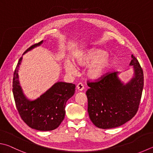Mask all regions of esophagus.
Listing matches in <instances>:
<instances>
[{
  "label": "esophagus",
  "instance_id": "esophagus-1",
  "mask_svg": "<svg viewBox=\"0 0 153 153\" xmlns=\"http://www.w3.org/2000/svg\"><path fill=\"white\" fill-rule=\"evenodd\" d=\"M77 89L78 91H82L84 89V85L82 83H79L77 85Z\"/></svg>",
  "mask_w": 153,
  "mask_h": 153
}]
</instances>
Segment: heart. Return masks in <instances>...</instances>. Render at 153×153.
Wrapping results in <instances>:
<instances>
[{
	"mask_svg": "<svg viewBox=\"0 0 153 153\" xmlns=\"http://www.w3.org/2000/svg\"><path fill=\"white\" fill-rule=\"evenodd\" d=\"M75 62L80 66L90 65L87 70L88 76L91 79H97L104 76L112 65V61L106 51L94 48L77 54L75 57ZM64 66L69 73L76 71V65L70 61H66Z\"/></svg>",
	"mask_w": 153,
	"mask_h": 153,
	"instance_id": "obj_1",
	"label": "heart"
}]
</instances>
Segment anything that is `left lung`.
I'll list each match as a JSON object with an SVG mask.
<instances>
[{
	"label": "left lung",
	"instance_id": "1",
	"mask_svg": "<svg viewBox=\"0 0 153 153\" xmlns=\"http://www.w3.org/2000/svg\"><path fill=\"white\" fill-rule=\"evenodd\" d=\"M130 65L134 77L124 85L117 72H107L94 81L88 80V112L92 123L100 128L118 127L134 117L139 108L144 86V74L138 61L132 55Z\"/></svg>",
	"mask_w": 153,
	"mask_h": 153
}]
</instances>
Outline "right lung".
Instances as JSON below:
<instances>
[{
  "label": "right lung",
  "mask_w": 153,
  "mask_h": 153,
  "mask_svg": "<svg viewBox=\"0 0 153 153\" xmlns=\"http://www.w3.org/2000/svg\"><path fill=\"white\" fill-rule=\"evenodd\" d=\"M42 43L41 41L30 46L23 54ZM22 59L23 57L19 59L14 71L13 82L14 99L19 115L31 128L40 131L57 128L65 118L66 102L73 96L76 85L69 83L57 82L40 98L30 101L23 94L18 79L19 68Z\"/></svg>",
  "instance_id": "right-lung-1"
}]
</instances>
